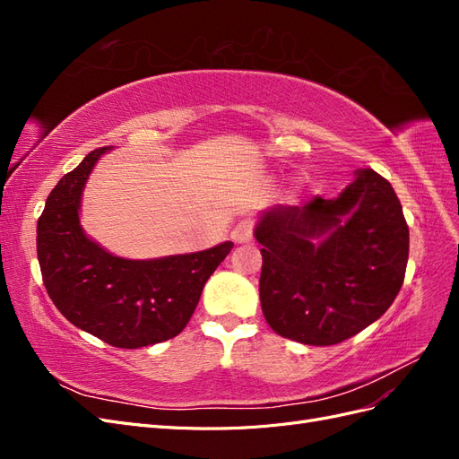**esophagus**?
I'll use <instances>...</instances> for the list:
<instances>
[{"label": "esophagus", "instance_id": "esophagus-1", "mask_svg": "<svg viewBox=\"0 0 459 459\" xmlns=\"http://www.w3.org/2000/svg\"><path fill=\"white\" fill-rule=\"evenodd\" d=\"M231 239L238 245H245L253 241V221L251 220H241L238 226L231 230Z\"/></svg>", "mask_w": 459, "mask_h": 459}]
</instances>
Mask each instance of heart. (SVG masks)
<instances>
[{
    "label": "heart",
    "mask_w": 459,
    "mask_h": 459,
    "mask_svg": "<svg viewBox=\"0 0 459 459\" xmlns=\"http://www.w3.org/2000/svg\"><path fill=\"white\" fill-rule=\"evenodd\" d=\"M299 187H300V182H297V184H295V189H299Z\"/></svg>",
    "instance_id": "1"
}]
</instances>
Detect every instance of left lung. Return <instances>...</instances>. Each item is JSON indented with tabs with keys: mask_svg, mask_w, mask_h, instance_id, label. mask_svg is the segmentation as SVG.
<instances>
[{
	"mask_svg": "<svg viewBox=\"0 0 459 459\" xmlns=\"http://www.w3.org/2000/svg\"><path fill=\"white\" fill-rule=\"evenodd\" d=\"M260 304L268 325L312 346L371 325L404 281L410 231L393 186L359 169L335 199L273 204L256 216Z\"/></svg>",
	"mask_w": 459,
	"mask_h": 459,
	"instance_id": "8db88e82",
	"label": "left lung"
}]
</instances>
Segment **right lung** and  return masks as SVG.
<instances>
[{"label": "right lung", "instance_id": "obj_1", "mask_svg": "<svg viewBox=\"0 0 459 459\" xmlns=\"http://www.w3.org/2000/svg\"><path fill=\"white\" fill-rule=\"evenodd\" d=\"M108 151H91L49 193L36 228L38 262L49 299L68 322L117 349H142L184 331L233 243L147 260L108 253L80 224L84 187Z\"/></svg>", "mask_w": 459, "mask_h": 459}]
</instances>
